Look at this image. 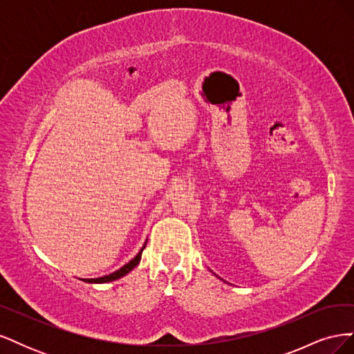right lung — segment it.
<instances>
[{
  "instance_id": "add662e5",
  "label": "right lung",
  "mask_w": 354,
  "mask_h": 354,
  "mask_svg": "<svg viewBox=\"0 0 354 354\" xmlns=\"http://www.w3.org/2000/svg\"><path fill=\"white\" fill-rule=\"evenodd\" d=\"M145 246H146V243L143 245V248L140 250V252H138L131 261H128L125 266H122L120 270H116V272H113V273H111V274L102 276V277H95V279H84V281H85V282H90V283H106V282H112V281L120 279V277L125 276L127 273H130V272L134 269V267H136L138 263H140V260H142V252H143V250H145Z\"/></svg>"
}]
</instances>
